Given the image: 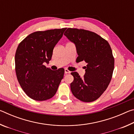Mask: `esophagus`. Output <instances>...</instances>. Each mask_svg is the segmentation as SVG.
<instances>
[{
    "label": "esophagus",
    "mask_w": 134,
    "mask_h": 134,
    "mask_svg": "<svg viewBox=\"0 0 134 134\" xmlns=\"http://www.w3.org/2000/svg\"><path fill=\"white\" fill-rule=\"evenodd\" d=\"M64 72H65V74H69V73H70V72H71V71H70L69 70H67L66 69L64 70Z\"/></svg>",
    "instance_id": "esophagus-1"
}]
</instances>
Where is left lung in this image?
<instances>
[{
    "mask_svg": "<svg viewBox=\"0 0 134 134\" xmlns=\"http://www.w3.org/2000/svg\"><path fill=\"white\" fill-rule=\"evenodd\" d=\"M64 35L75 44L76 62L87 63L86 72L80 77L71 72L74 80L70 84L72 93L84 102L96 100L107 89L114 69V58L107 41L97 34L85 29L68 28Z\"/></svg>",
    "mask_w": 134,
    "mask_h": 134,
    "instance_id": "8db88e82",
    "label": "left lung"
}]
</instances>
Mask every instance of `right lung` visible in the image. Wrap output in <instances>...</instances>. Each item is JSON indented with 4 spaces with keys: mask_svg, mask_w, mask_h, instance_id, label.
I'll use <instances>...</instances> for the list:
<instances>
[{
    "mask_svg": "<svg viewBox=\"0 0 134 134\" xmlns=\"http://www.w3.org/2000/svg\"><path fill=\"white\" fill-rule=\"evenodd\" d=\"M65 29L35 32L18 45L15 57L17 79L27 96L35 100L53 97L64 77L63 68L51 70L44 63H49L54 47Z\"/></svg>",
    "mask_w": 134,
    "mask_h": 134,
    "instance_id": "1",
    "label": "right lung"
}]
</instances>
